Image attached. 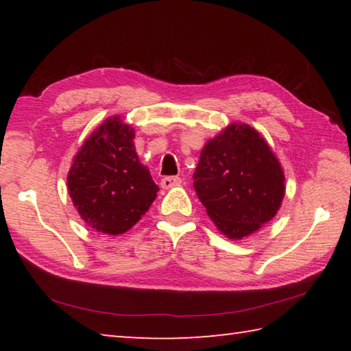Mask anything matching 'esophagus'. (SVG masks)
Masks as SVG:
<instances>
[{
	"label": "esophagus",
	"instance_id": "obj_1",
	"mask_svg": "<svg viewBox=\"0 0 351 351\" xmlns=\"http://www.w3.org/2000/svg\"><path fill=\"white\" fill-rule=\"evenodd\" d=\"M181 178L180 176H165L161 180V187L162 189H171L175 186H180Z\"/></svg>",
	"mask_w": 351,
	"mask_h": 351
}]
</instances>
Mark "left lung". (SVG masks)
<instances>
[{"instance_id":"left-lung-1","label":"left lung","mask_w":351,"mask_h":351,"mask_svg":"<svg viewBox=\"0 0 351 351\" xmlns=\"http://www.w3.org/2000/svg\"><path fill=\"white\" fill-rule=\"evenodd\" d=\"M193 187L217 228L240 240L274 218L285 176L266 141L246 123H232L204 145Z\"/></svg>"}]
</instances>
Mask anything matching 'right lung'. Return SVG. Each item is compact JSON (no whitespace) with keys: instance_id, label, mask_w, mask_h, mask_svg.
I'll use <instances>...</instances> for the list:
<instances>
[{"instance_id":"add662e5","label":"right lung","mask_w":351,"mask_h":351,"mask_svg":"<svg viewBox=\"0 0 351 351\" xmlns=\"http://www.w3.org/2000/svg\"><path fill=\"white\" fill-rule=\"evenodd\" d=\"M133 128L105 121L77 152L68 190L80 217L97 232L119 235L139 221L159 187L139 162Z\"/></svg>"}]
</instances>
